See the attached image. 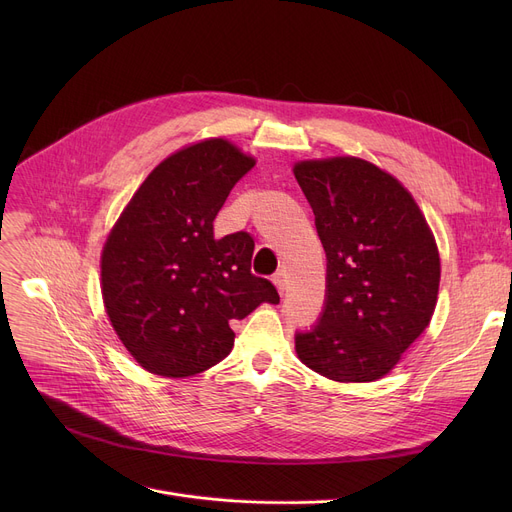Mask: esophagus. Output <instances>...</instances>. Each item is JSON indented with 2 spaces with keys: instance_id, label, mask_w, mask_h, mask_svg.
I'll return each instance as SVG.
<instances>
[{
  "instance_id": "esophagus-1",
  "label": "esophagus",
  "mask_w": 512,
  "mask_h": 512,
  "mask_svg": "<svg viewBox=\"0 0 512 512\" xmlns=\"http://www.w3.org/2000/svg\"><path fill=\"white\" fill-rule=\"evenodd\" d=\"M272 282H274V286L278 288V292L284 294V290H286V274H284V272H276L274 278H272Z\"/></svg>"
}]
</instances>
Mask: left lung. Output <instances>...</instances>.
Returning <instances> with one entry per match:
<instances>
[{
	"label": "left lung",
	"mask_w": 512,
	"mask_h": 512,
	"mask_svg": "<svg viewBox=\"0 0 512 512\" xmlns=\"http://www.w3.org/2000/svg\"><path fill=\"white\" fill-rule=\"evenodd\" d=\"M294 178L328 257L326 309L297 334L303 365L340 384L375 382L432 321L440 251L405 184L353 155L303 159Z\"/></svg>",
	"instance_id": "obj_1"
}]
</instances>
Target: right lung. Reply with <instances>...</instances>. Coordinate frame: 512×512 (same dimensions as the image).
<instances>
[{"label":"right lung","instance_id":"add662e5","mask_svg":"<svg viewBox=\"0 0 512 512\" xmlns=\"http://www.w3.org/2000/svg\"><path fill=\"white\" fill-rule=\"evenodd\" d=\"M255 157L222 137L186 145L151 170L101 251V297L130 357L161 378H191L226 359L230 321L274 284L251 274V234L213 236V220Z\"/></svg>","mask_w":512,"mask_h":512}]
</instances>
